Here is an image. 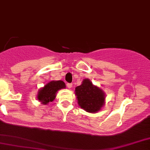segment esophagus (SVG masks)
Listing matches in <instances>:
<instances>
[{
  "label": "esophagus",
  "instance_id": "obj_1",
  "mask_svg": "<svg viewBox=\"0 0 150 150\" xmlns=\"http://www.w3.org/2000/svg\"><path fill=\"white\" fill-rule=\"evenodd\" d=\"M72 86H73V85H72L71 83H68L67 84V87H68V89H70L72 87Z\"/></svg>",
  "mask_w": 150,
  "mask_h": 150
}]
</instances>
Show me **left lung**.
<instances>
[{
    "label": "left lung",
    "mask_w": 150,
    "mask_h": 150,
    "mask_svg": "<svg viewBox=\"0 0 150 150\" xmlns=\"http://www.w3.org/2000/svg\"><path fill=\"white\" fill-rule=\"evenodd\" d=\"M75 95L80 108L89 113L98 112L104 105V92L89 79H84L82 84L75 87Z\"/></svg>",
    "instance_id": "left-lung-1"
}]
</instances>
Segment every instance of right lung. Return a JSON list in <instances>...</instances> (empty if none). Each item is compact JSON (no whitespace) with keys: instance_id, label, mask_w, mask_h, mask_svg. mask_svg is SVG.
Segmentation results:
<instances>
[{"instance_id":"right-lung-1","label":"right lung","mask_w":150,"mask_h":150,"mask_svg":"<svg viewBox=\"0 0 150 150\" xmlns=\"http://www.w3.org/2000/svg\"><path fill=\"white\" fill-rule=\"evenodd\" d=\"M63 88H65V84L63 81H51L39 89L37 94V99L42 104H48L54 100L58 91Z\"/></svg>"}]
</instances>
